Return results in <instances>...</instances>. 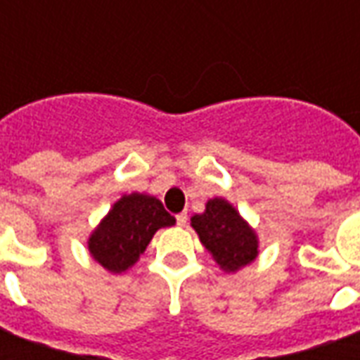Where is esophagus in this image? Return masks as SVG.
<instances>
[{"instance_id":"obj_1","label":"esophagus","mask_w":360,"mask_h":360,"mask_svg":"<svg viewBox=\"0 0 360 360\" xmlns=\"http://www.w3.org/2000/svg\"><path fill=\"white\" fill-rule=\"evenodd\" d=\"M187 219H188L187 212H181V214H177V216H175V221H177V226L179 227L187 226Z\"/></svg>"}]
</instances>
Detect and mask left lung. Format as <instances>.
Listing matches in <instances>:
<instances>
[{"instance_id":"1","label":"left lung","mask_w":360,"mask_h":360,"mask_svg":"<svg viewBox=\"0 0 360 360\" xmlns=\"http://www.w3.org/2000/svg\"><path fill=\"white\" fill-rule=\"evenodd\" d=\"M195 231L224 270L235 271L250 264L258 255V239L239 212L224 198L206 204L204 214L191 219Z\"/></svg>"}]
</instances>
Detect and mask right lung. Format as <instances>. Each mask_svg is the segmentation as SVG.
<instances>
[{
    "label": "right lung",
    "instance_id": "right-lung-1",
    "mask_svg": "<svg viewBox=\"0 0 360 360\" xmlns=\"http://www.w3.org/2000/svg\"><path fill=\"white\" fill-rule=\"evenodd\" d=\"M175 218L154 196L125 195L113 204L89 241L90 255L110 271H125L146 250L160 227H169Z\"/></svg>",
    "mask_w": 360,
    "mask_h": 360
}]
</instances>
